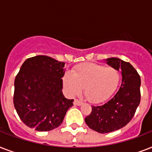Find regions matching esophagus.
<instances>
[{"label": "esophagus", "instance_id": "esophagus-1", "mask_svg": "<svg viewBox=\"0 0 152 152\" xmlns=\"http://www.w3.org/2000/svg\"><path fill=\"white\" fill-rule=\"evenodd\" d=\"M82 104H83V102L80 101V100H79V99L74 100V105H76V106H81Z\"/></svg>", "mask_w": 152, "mask_h": 152}]
</instances>
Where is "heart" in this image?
<instances>
[{
    "mask_svg": "<svg viewBox=\"0 0 152 152\" xmlns=\"http://www.w3.org/2000/svg\"><path fill=\"white\" fill-rule=\"evenodd\" d=\"M120 80L119 72L113 67L88 63L79 65L72 73L63 76V84L70 95H79L84 88L88 101L98 102L107 98L115 90Z\"/></svg>",
    "mask_w": 152,
    "mask_h": 152,
    "instance_id": "heart-1",
    "label": "heart"
}]
</instances>
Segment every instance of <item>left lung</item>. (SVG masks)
Wrapping results in <instances>:
<instances>
[{"label": "left lung", "instance_id": "left-lung-1", "mask_svg": "<svg viewBox=\"0 0 152 152\" xmlns=\"http://www.w3.org/2000/svg\"><path fill=\"white\" fill-rule=\"evenodd\" d=\"M107 64L121 70L122 82L110 99L99 106H91V113L85 118L88 127L99 133L120 129L132 120L140 102V76L129 62L116 57Z\"/></svg>", "mask_w": 152, "mask_h": 152}]
</instances>
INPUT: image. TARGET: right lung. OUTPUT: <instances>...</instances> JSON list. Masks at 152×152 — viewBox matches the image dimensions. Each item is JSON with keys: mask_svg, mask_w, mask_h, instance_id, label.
I'll return each mask as SVG.
<instances>
[{"mask_svg": "<svg viewBox=\"0 0 152 152\" xmlns=\"http://www.w3.org/2000/svg\"><path fill=\"white\" fill-rule=\"evenodd\" d=\"M64 62L39 55L23 62L15 76L13 103L20 120L36 131L46 132L62 123L73 99L62 94Z\"/></svg>", "mask_w": 152, "mask_h": 152, "instance_id": "right-lung-1", "label": "right lung"}]
</instances>
